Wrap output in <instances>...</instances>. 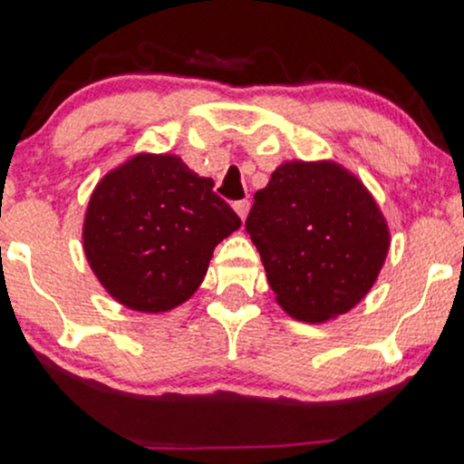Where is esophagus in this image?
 Listing matches in <instances>:
<instances>
[{"instance_id":"34e87169","label":"esophagus","mask_w":464,"mask_h":464,"mask_svg":"<svg viewBox=\"0 0 464 464\" xmlns=\"http://www.w3.org/2000/svg\"><path fill=\"white\" fill-rule=\"evenodd\" d=\"M233 209H236V214L239 216V220H246V216H248V209H250V202L248 200H237V202H233Z\"/></svg>"}]
</instances>
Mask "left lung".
<instances>
[{"label": "left lung", "instance_id": "1", "mask_svg": "<svg viewBox=\"0 0 464 464\" xmlns=\"http://www.w3.org/2000/svg\"><path fill=\"white\" fill-rule=\"evenodd\" d=\"M246 233L275 301L301 323L353 310L375 285L391 228L366 185L332 159L276 165L255 194Z\"/></svg>", "mask_w": 464, "mask_h": 464}]
</instances>
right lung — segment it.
I'll list each match as a JSON object with an SVG mask.
<instances>
[{
	"instance_id": "obj_1",
	"label": "right lung",
	"mask_w": 464,
	"mask_h": 464,
	"mask_svg": "<svg viewBox=\"0 0 464 464\" xmlns=\"http://www.w3.org/2000/svg\"><path fill=\"white\" fill-rule=\"evenodd\" d=\"M242 227L179 154L137 152L98 180L82 220L89 268L120 305L163 314L205 279L214 248Z\"/></svg>"
}]
</instances>
